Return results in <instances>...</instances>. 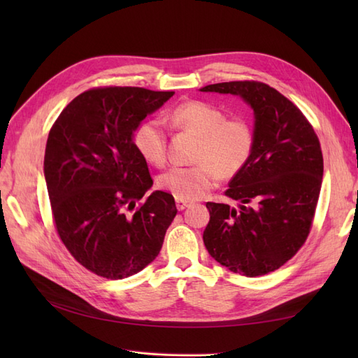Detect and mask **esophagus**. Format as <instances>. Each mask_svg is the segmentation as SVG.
<instances>
[{"instance_id": "34e87169", "label": "esophagus", "mask_w": 358, "mask_h": 358, "mask_svg": "<svg viewBox=\"0 0 358 358\" xmlns=\"http://www.w3.org/2000/svg\"><path fill=\"white\" fill-rule=\"evenodd\" d=\"M188 206H189V203H188V201H185V200H180V199H176V208H178V210L187 209Z\"/></svg>"}]
</instances>
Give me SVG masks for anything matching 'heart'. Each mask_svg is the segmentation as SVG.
<instances>
[{
    "label": "heart",
    "instance_id": "b5f03b06",
    "mask_svg": "<svg viewBox=\"0 0 358 358\" xmlns=\"http://www.w3.org/2000/svg\"><path fill=\"white\" fill-rule=\"evenodd\" d=\"M169 121L179 129L200 136L194 152V166L173 167L159 178V187L180 200H197L213 188L220 173L237 175L251 157L254 129L242 117H227L210 103L187 101L169 113ZM134 146L148 162L164 166L167 161V133L159 119L149 117L134 133Z\"/></svg>",
    "mask_w": 358,
    "mask_h": 358
}]
</instances>
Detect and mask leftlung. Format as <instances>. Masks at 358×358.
<instances>
[{
  "label": "left lung",
  "mask_w": 358,
  "mask_h": 358,
  "mask_svg": "<svg viewBox=\"0 0 358 358\" xmlns=\"http://www.w3.org/2000/svg\"><path fill=\"white\" fill-rule=\"evenodd\" d=\"M200 91L239 95L255 117L251 157L225 191L239 206L206 203L204 246L234 273L275 272L309 236L322 182L320 140L299 107L263 82H222Z\"/></svg>",
  "instance_id": "8db88e82"
}]
</instances>
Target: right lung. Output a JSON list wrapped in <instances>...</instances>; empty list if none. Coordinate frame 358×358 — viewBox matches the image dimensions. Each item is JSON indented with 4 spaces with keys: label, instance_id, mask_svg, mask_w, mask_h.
Masks as SVG:
<instances>
[{
    "label": "right lung",
    "instance_id": "add662e5",
    "mask_svg": "<svg viewBox=\"0 0 358 358\" xmlns=\"http://www.w3.org/2000/svg\"><path fill=\"white\" fill-rule=\"evenodd\" d=\"M173 91L104 86L85 91L52 125L45 178L57 231L69 252L106 279L136 275L159 254L178 213L155 191L133 134Z\"/></svg>",
    "mask_w": 358,
    "mask_h": 358
}]
</instances>
